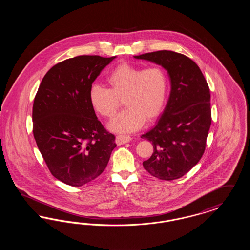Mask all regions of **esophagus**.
<instances>
[{"label":"esophagus","mask_w":250,"mask_h":250,"mask_svg":"<svg viewBox=\"0 0 250 250\" xmlns=\"http://www.w3.org/2000/svg\"><path fill=\"white\" fill-rule=\"evenodd\" d=\"M130 141L131 137L125 136V135H118L115 139V143H117V145L125 144V143H129Z\"/></svg>","instance_id":"34e87169"}]
</instances>
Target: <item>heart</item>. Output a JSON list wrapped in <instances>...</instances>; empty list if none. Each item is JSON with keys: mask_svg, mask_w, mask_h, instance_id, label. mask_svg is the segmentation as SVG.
Returning a JSON list of instances; mask_svg holds the SVG:
<instances>
[{"mask_svg": "<svg viewBox=\"0 0 250 250\" xmlns=\"http://www.w3.org/2000/svg\"><path fill=\"white\" fill-rule=\"evenodd\" d=\"M108 89L93 84L89 90V102L97 114L111 118L123 100L125 108L108 123V129L127 133L140 129L145 120L160 115L166 103L167 79L159 66L144 68L122 63L106 78Z\"/></svg>", "mask_w": 250, "mask_h": 250, "instance_id": "obj_1", "label": "heart"}]
</instances>
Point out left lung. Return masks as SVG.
I'll use <instances>...</instances> for the list:
<instances>
[{"instance_id":"left-lung-1","label":"left lung","mask_w":250,"mask_h":250,"mask_svg":"<svg viewBox=\"0 0 250 250\" xmlns=\"http://www.w3.org/2000/svg\"><path fill=\"white\" fill-rule=\"evenodd\" d=\"M134 58L161 65L170 81L163 113L155 126L142 135L154 146L143 167L156 178H180L200 161L205 150L212 122L208 84L195 62L181 53L159 50Z\"/></svg>"}]
</instances>
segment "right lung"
<instances>
[{
    "instance_id": "1",
    "label": "right lung",
    "mask_w": 250,
    "mask_h": 250,
    "mask_svg": "<svg viewBox=\"0 0 250 250\" xmlns=\"http://www.w3.org/2000/svg\"><path fill=\"white\" fill-rule=\"evenodd\" d=\"M82 55L55 64L43 78L33 106V132L51 174L82 187L106 168L115 137L98 121L89 90L112 60Z\"/></svg>"
}]
</instances>
